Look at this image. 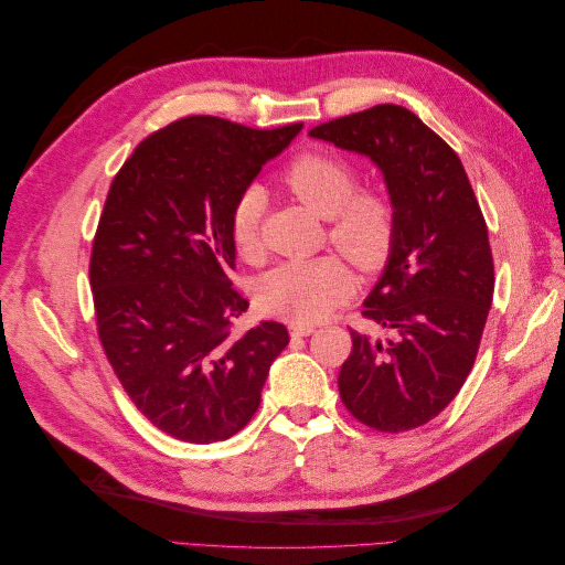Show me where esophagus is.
<instances>
[{
	"label": "esophagus",
	"mask_w": 565,
	"mask_h": 565,
	"mask_svg": "<svg viewBox=\"0 0 565 565\" xmlns=\"http://www.w3.org/2000/svg\"><path fill=\"white\" fill-rule=\"evenodd\" d=\"M316 328L313 324H301V322H289V334L292 337H309L313 334Z\"/></svg>",
	"instance_id": "34e87169"
}]
</instances>
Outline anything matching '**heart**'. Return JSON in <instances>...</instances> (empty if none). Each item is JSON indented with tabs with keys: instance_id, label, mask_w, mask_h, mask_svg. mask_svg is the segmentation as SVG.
Wrapping results in <instances>:
<instances>
[{
	"instance_id": "b5f03b06",
	"label": "heart",
	"mask_w": 565,
	"mask_h": 565,
	"mask_svg": "<svg viewBox=\"0 0 565 565\" xmlns=\"http://www.w3.org/2000/svg\"><path fill=\"white\" fill-rule=\"evenodd\" d=\"M355 169L330 152H303L287 164L282 185L318 216L330 218V243L361 273H377L396 245V207L382 191H355ZM264 191L247 185L235 198L228 231L237 254L256 262L262 254L259 224ZM351 273L334 254L309 262H287L268 270L256 287V301L268 316L311 324L328 318L349 295Z\"/></svg>"
}]
</instances>
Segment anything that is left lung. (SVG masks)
<instances>
[{"instance_id":"obj_1","label":"left lung","mask_w":565,"mask_h":565,"mask_svg":"<svg viewBox=\"0 0 565 565\" xmlns=\"http://www.w3.org/2000/svg\"><path fill=\"white\" fill-rule=\"evenodd\" d=\"M313 139L382 169L398 233L363 316L388 337L351 330L339 396L370 429L398 434L438 417L473 367L492 303L488 226L457 152L403 106L332 119Z\"/></svg>"}]
</instances>
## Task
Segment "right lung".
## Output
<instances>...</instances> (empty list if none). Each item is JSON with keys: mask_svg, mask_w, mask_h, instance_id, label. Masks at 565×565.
Returning a JSON list of instances; mask_svg holds the SVG:
<instances>
[{"mask_svg": "<svg viewBox=\"0 0 565 565\" xmlns=\"http://www.w3.org/2000/svg\"><path fill=\"white\" fill-rule=\"evenodd\" d=\"M301 127L183 117L141 141L110 183L89 262L98 339L131 403L172 438L235 436L287 347L273 320L231 334L249 301L231 287L228 218Z\"/></svg>", "mask_w": 565, "mask_h": 565, "instance_id": "add662e5", "label": "right lung"}]
</instances>
